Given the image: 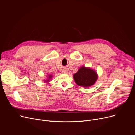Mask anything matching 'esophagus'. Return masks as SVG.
<instances>
[{
    "instance_id": "esophagus-1",
    "label": "esophagus",
    "mask_w": 135,
    "mask_h": 135,
    "mask_svg": "<svg viewBox=\"0 0 135 135\" xmlns=\"http://www.w3.org/2000/svg\"><path fill=\"white\" fill-rule=\"evenodd\" d=\"M63 73H65V74H67L68 73V70L67 69H64V70H63Z\"/></svg>"
}]
</instances>
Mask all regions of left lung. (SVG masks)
I'll list each match as a JSON object with an SVG mask.
<instances>
[{
	"mask_svg": "<svg viewBox=\"0 0 135 135\" xmlns=\"http://www.w3.org/2000/svg\"><path fill=\"white\" fill-rule=\"evenodd\" d=\"M98 78V74L94 69L85 66L81 67L78 72L73 75L76 84L84 88H89L94 85Z\"/></svg>",
	"mask_w": 135,
	"mask_h": 135,
	"instance_id": "1",
	"label": "left lung"
}]
</instances>
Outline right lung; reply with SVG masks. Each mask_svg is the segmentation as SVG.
Segmentation results:
<instances>
[{
	"instance_id": "add662e5",
	"label": "right lung",
	"mask_w": 135,
	"mask_h": 135,
	"mask_svg": "<svg viewBox=\"0 0 135 135\" xmlns=\"http://www.w3.org/2000/svg\"><path fill=\"white\" fill-rule=\"evenodd\" d=\"M52 77H53L52 75H51V74L49 75V76H47V79H45V80H43V81H44V82L45 83H48V82H50V80L52 78Z\"/></svg>"
}]
</instances>
